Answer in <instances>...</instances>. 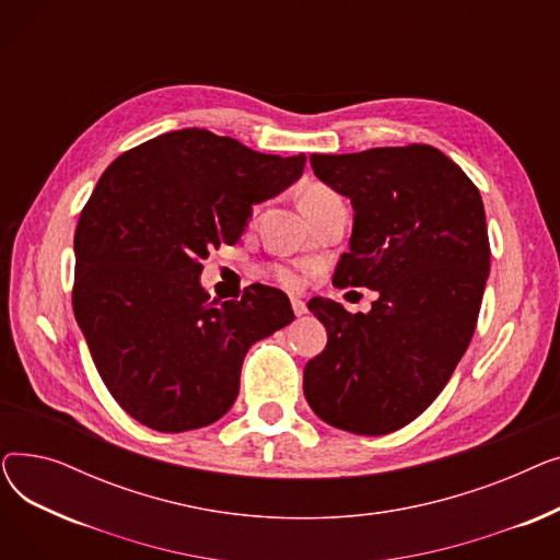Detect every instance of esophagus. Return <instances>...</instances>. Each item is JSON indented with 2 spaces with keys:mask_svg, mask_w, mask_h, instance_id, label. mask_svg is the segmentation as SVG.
Here are the masks:
<instances>
[{
  "mask_svg": "<svg viewBox=\"0 0 560 560\" xmlns=\"http://www.w3.org/2000/svg\"><path fill=\"white\" fill-rule=\"evenodd\" d=\"M290 304H292V311H295V315H298V317L306 313V304H304V300H300V298H292V300H290Z\"/></svg>",
  "mask_w": 560,
  "mask_h": 560,
  "instance_id": "esophagus-1",
  "label": "esophagus"
}]
</instances>
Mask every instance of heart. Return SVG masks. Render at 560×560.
<instances>
[{
	"label": "heart",
	"instance_id": "1",
	"mask_svg": "<svg viewBox=\"0 0 560 560\" xmlns=\"http://www.w3.org/2000/svg\"><path fill=\"white\" fill-rule=\"evenodd\" d=\"M336 197H338V195H336L331 188L322 186V184H311V186H306V188L302 190V195H300L302 211H306V209H311V206H317V203H322V201L336 199ZM275 277H277L283 285H298V283H300L298 272H292L290 268H277V270H275Z\"/></svg>",
	"mask_w": 560,
	"mask_h": 560
}]
</instances>
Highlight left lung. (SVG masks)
<instances>
[{"mask_svg": "<svg viewBox=\"0 0 560 560\" xmlns=\"http://www.w3.org/2000/svg\"><path fill=\"white\" fill-rule=\"evenodd\" d=\"M322 184L354 209L334 285L370 288V313L313 298L327 347L304 368V395L327 424L384 435L447 386L472 340L490 272L479 188L429 144L311 154Z\"/></svg>", "mask_w": 560, "mask_h": 560, "instance_id": "obj_1", "label": "left lung"}]
</instances>
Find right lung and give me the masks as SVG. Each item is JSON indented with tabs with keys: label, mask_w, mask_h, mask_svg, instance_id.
Returning a JSON list of instances; mask_svg holds the SVG:
<instances>
[{
	"label": "right lung",
	"mask_w": 560,
	"mask_h": 560,
	"mask_svg": "<svg viewBox=\"0 0 560 560\" xmlns=\"http://www.w3.org/2000/svg\"><path fill=\"white\" fill-rule=\"evenodd\" d=\"M304 165V154H260L192 127L133 147L102 174L74 233L72 306L108 393L140 424L182 433L220 420L249 347L295 319L277 288L215 302L199 277L213 247L241 241L252 206Z\"/></svg>",
	"instance_id": "obj_1"
}]
</instances>
